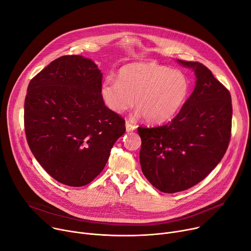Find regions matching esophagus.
I'll return each instance as SVG.
<instances>
[{
    "label": "esophagus",
    "instance_id": "1",
    "mask_svg": "<svg viewBox=\"0 0 251 251\" xmlns=\"http://www.w3.org/2000/svg\"><path fill=\"white\" fill-rule=\"evenodd\" d=\"M126 131H132L137 128V126H134L132 124H130L129 122H126Z\"/></svg>",
    "mask_w": 251,
    "mask_h": 251
}]
</instances>
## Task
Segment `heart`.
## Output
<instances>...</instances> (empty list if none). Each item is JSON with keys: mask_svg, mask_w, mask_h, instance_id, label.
I'll return each mask as SVG.
<instances>
[{"mask_svg": "<svg viewBox=\"0 0 251 251\" xmlns=\"http://www.w3.org/2000/svg\"><path fill=\"white\" fill-rule=\"evenodd\" d=\"M190 93L185 73L155 62L123 66L118 79L107 77L101 85L102 99L109 109L123 113L134 101L138 113L150 124H163L181 110Z\"/></svg>", "mask_w": 251, "mask_h": 251, "instance_id": "b5f03b06", "label": "heart"}]
</instances>
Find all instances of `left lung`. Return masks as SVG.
I'll return each mask as SVG.
<instances>
[{
    "mask_svg": "<svg viewBox=\"0 0 251 251\" xmlns=\"http://www.w3.org/2000/svg\"><path fill=\"white\" fill-rule=\"evenodd\" d=\"M178 62L194 69V91L168 124L138 127L143 174L164 193L187 190L206 178L223 158L231 138L229 90L202 63Z\"/></svg>",
    "mask_w": 251,
    "mask_h": 251,
    "instance_id": "left-lung-1",
    "label": "left lung"
}]
</instances>
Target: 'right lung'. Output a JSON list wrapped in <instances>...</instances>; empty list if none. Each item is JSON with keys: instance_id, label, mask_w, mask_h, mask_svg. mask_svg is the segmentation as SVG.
Returning a JSON list of instances; mask_svg holds the SVG:
<instances>
[{"instance_id": "obj_1", "label": "right lung", "mask_w": 251, "mask_h": 251, "mask_svg": "<svg viewBox=\"0 0 251 251\" xmlns=\"http://www.w3.org/2000/svg\"><path fill=\"white\" fill-rule=\"evenodd\" d=\"M102 74L90 59L64 55L31 79L24 126L36 160L56 181L89 184L103 170L126 122L105 106Z\"/></svg>"}]
</instances>
